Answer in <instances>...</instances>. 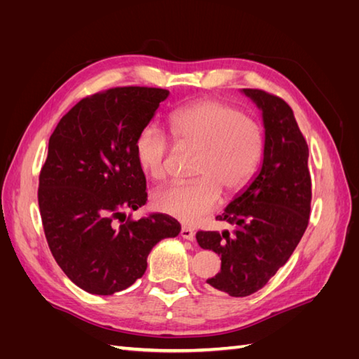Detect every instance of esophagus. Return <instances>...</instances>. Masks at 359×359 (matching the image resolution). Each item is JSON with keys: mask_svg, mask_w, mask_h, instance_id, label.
<instances>
[{"mask_svg": "<svg viewBox=\"0 0 359 359\" xmlns=\"http://www.w3.org/2000/svg\"><path fill=\"white\" fill-rule=\"evenodd\" d=\"M180 236L187 241H193L194 239V231L189 226H182L180 228Z\"/></svg>", "mask_w": 359, "mask_h": 359, "instance_id": "obj_1", "label": "esophagus"}]
</instances>
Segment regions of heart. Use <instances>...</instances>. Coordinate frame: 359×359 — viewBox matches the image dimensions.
<instances>
[{
    "instance_id": "b5f03b06",
    "label": "heart",
    "mask_w": 359,
    "mask_h": 359,
    "mask_svg": "<svg viewBox=\"0 0 359 359\" xmlns=\"http://www.w3.org/2000/svg\"><path fill=\"white\" fill-rule=\"evenodd\" d=\"M180 147L199 151L189 184L171 185L152 196V205L184 224H197L217 207L222 191L236 196L253 180L265 151L262 126L217 98L180 106L170 116ZM171 139L157 125H147L135 139V157L151 179L165 180Z\"/></svg>"
}]
</instances>
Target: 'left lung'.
Returning <instances> with one entry per match:
<instances>
[{
    "mask_svg": "<svg viewBox=\"0 0 359 359\" xmlns=\"http://www.w3.org/2000/svg\"><path fill=\"white\" fill-rule=\"evenodd\" d=\"M262 109L265 151L262 168L241 196L216 220L233 231H197L203 250L220 257V271L207 279L233 297L256 293L284 265L306 233L311 177L309 147L293 109L262 89H243Z\"/></svg>",
    "mask_w": 359,
    "mask_h": 359,
    "instance_id": "obj_1",
    "label": "left lung"
}]
</instances>
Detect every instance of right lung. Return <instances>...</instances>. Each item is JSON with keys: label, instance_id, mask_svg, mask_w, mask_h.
I'll return each instance as SVG.
<instances>
[{"label": "right lung", "instance_id": "right-lung-1", "mask_svg": "<svg viewBox=\"0 0 359 359\" xmlns=\"http://www.w3.org/2000/svg\"><path fill=\"white\" fill-rule=\"evenodd\" d=\"M168 94L118 86L88 95L50 135L38 179L43 230L60 269L88 293L109 296L133 285L152 247L180 233L170 216H126L148 197L137 134Z\"/></svg>", "mask_w": 359, "mask_h": 359}]
</instances>
